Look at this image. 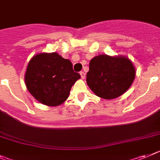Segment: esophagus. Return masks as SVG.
<instances>
[{
	"label": "esophagus",
	"instance_id": "34e87169",
	"mask_svg": "<svg viewBox=\"0 0 160 160\" xmlns=\"http://www.w3.org/2000/svg\"><path fill=\"white\" fill-rule=\"evenodd\" d=\"M80 76H81V78H82V79H84V78H85V73H84V72H80Z\"/></svg>",
	"mask_w": 160,
	"mask_h": 160
}]
</instances>
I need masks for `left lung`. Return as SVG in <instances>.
<instances>
[{
	"label": "left lung",
	"mask_w": 160,
	"mask_h": 160,
	"mask_svg": "<svg viewBox=\"0 0 160 160\" xmlns=\"http://www.w3.org/2000/svg\"><path fill=\"white\" fill-rule=\"evenodd\" d=\"M135 75V68L128 58L102 54L91 59L86 81L98 97L113 99L128 90Z\"/></svg>",
	"instance_id": "1"
}]
</instances>
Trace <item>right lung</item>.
<instances>
[{"label": "right lung", "mask_w": 160, "mask_h": 160, "mask_svg": "<svg viewBox=\"0 0 160 160\" xmlns=\"http://www.w3.org/2000/svg\"><path fill=\"white\" fill-rule=\"evenodd\" d=\"M80 78V74L73 71L70 60L57 53H43L29 62L25 83L38 102L56 107L68 99L72 85Z\"/></svg>", "instance_id": "1"}]
</instances>
